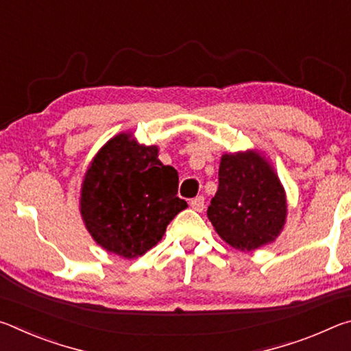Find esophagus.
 Instances as JSON below:
<instances>
[{"instance_id":"obj_1","label":"esophagus","mask_w":351,"mask_h":351,"mask_svg":"<svg viewBox=\"0 0 351 351\" xmlns=\"http://www.w3.org/2000/svg\"><path fill=\"white\" fill-rule=\"evenodd\" d=\"M190 207H192V209L197 210V212H203L204 207H206V204H204V197L193 198L192 201H190Z\"/></svg>"}]
</instances>
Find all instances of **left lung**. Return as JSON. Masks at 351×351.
I'll use <instances>...</instances> for the list:
<instances>
[{"instance_id":"1","label":"left lung","mask_w":351,"mask_h":351,"mask_svg":"<svg viewBox=\"0 0 351 351\" xmlns=\"http://www.w3.org/2000/svg\"><path fill=\"white\" fill-rule=\"evenodd\" d=\"M218 182L207 209L218 235L240 251L274 241L287 218V197L271 165L258 153L224 154Z\"/></svg>"}]
</instances>
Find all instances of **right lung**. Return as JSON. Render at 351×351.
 Returning a JSON list of instances; mask_svg holds the SVG:
<instances>
[{"label":"right lung","instance_id":"right-lung-1","mask_svg":"<svg viewBox=\"0 0 351 351\" xmlns=\"http://www.w3.org/2000/svg\"><path fill=\"white\" fill-rule=\"evenodd\" d=\"M178 171L158 159V148L130 134L106 142L88 169L80 212L100 246L125 258L145 254L187 203L178 193Z\"/></svg>","mask_w":351,"mask_h":351}]
</instances>
